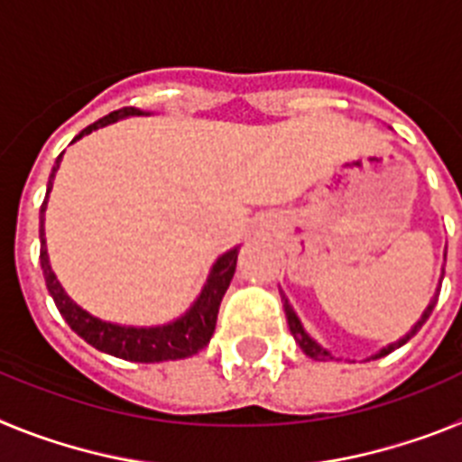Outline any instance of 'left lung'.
Instances as JSON below:
<instances>
[{
    "label": "left lung",
    "mask_w": 462,
    "mask_h": 462,
    "mask_svg": "<svg viewBox=\"0 0 462 462\" xmlns=\"http://www.w3.org/2000/svg\"><path fill=\"white\" fill-rule=\"evenodd\" d=\"M435 303H438V296L432 298V303L428 305V310H426V312H423L421 321H419V324H416L414 328H411L410 333H407V336L402 337V340L393 342V345H389V346H386V349H382V352H379L377 356H374V358H382V356H386V354H391V352H393V349H398V346H402V345H405V342L410 340L411 336H416V330L421 328V326L426 324V319H428V317H430V312H432V308H435ZM284 312H287L289 328H291V336L296 337L298 346H300V349H303V352L308 354L310 358H314V361H321V358H326V356H328V352H326V349H321V346L317 345V342H314L312 337L308 336V333H305V330H303V326H300V321H298V317H296V314H293V310L289 308V303H287V300H284Z\"/></svg>",
    "instance_id": "8db88e82"
}]
</instances>
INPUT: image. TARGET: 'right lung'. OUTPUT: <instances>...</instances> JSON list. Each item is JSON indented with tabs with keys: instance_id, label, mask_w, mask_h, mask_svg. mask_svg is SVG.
<instances>
[{
	"instance_id": "1",
	"label": "right lung",
	"mask_w": 462,
	"mask_h": 462,
	"mask_svg": "<svg viewBox=\"0 0 462 462\" xmlns=\"http://www.w3.org/2000/svg\"><path fill=\"white\" fill-rule=\"evenodd\" d=\"M143 110L134 108V106H126V108L113 110L110 116L101 117L94 125L85 126L83 132L73 141H79L85 134L99 129V126L110 125V122L120 120L126 116H141ZM60 162H62V154L57 157L55 166H52L51 180H48V194L52 189V178H55L57 169H60ZM46 201L41 206V268H43V277H46L48 291H51L52 300H55L57 310L62 314L67 324L71 326L85 342H89L92 346L101 349V352L110 354V356L125 358V361H136V363H159V361H175V358H185L196 354L199 349L210 342L212 333H215V324H217V312L219 303H222L224 293H226L228 284L234 280L236 273V261H238V250H231L222 256V259L212 266L210 277H208V284L203 289V293L199 296V300L194 303V308L182 317V319L173 321L169 326H159V328H126V326H116L106 324V321L97 319L92 314H88L85 310H80L79 305L73 303L71 298L64 293V289L60 287L55 273L51 271V263H48V252H46V231H43V212H46Z\"/></svg>"
}]
</instances>
